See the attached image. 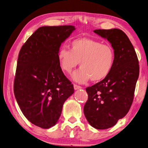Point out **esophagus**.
<instances>
[{
	"instance_id": "obj_1",
	"label": "esophagus",
	"mask_w": 148,
	"mask_h": 148,
	"mask_svg": "<svg viewBox=\"0 0 148 148\" xmlns=\"http://www.w3.org/2000/svg\"><path fill=\"white\" fill-rule=\"evenodd\" d=\"M82 87H81V86H78V85H76V84H74V90H78V89H80V88H82Z\"/></svg>"
}]
</instances>
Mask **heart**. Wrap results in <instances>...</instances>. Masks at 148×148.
Segmentation results:
<instances>
[{
  "label": "heart",
  "instance_id": "b5f03b06",
  "mask_svg": "<svg viewBox=\"0 0 148 148\" xmlns=\"http://www.w3.org/2000/svg\"><path fill=\"white\" fill-rule=\"evenodd\" d=\"M58 60L61 70L66 73H71L79 62L81 68L72 74L75 82L83 83L90 79L100 82L111 73L115 53L109 45L92 39L79 38L71 42V50L60 48Z\"/></svg>",
  "mask_w": 148,
  "mask_h": 148
}]
</instances>
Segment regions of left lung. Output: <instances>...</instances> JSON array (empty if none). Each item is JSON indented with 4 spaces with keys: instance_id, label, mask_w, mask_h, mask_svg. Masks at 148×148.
I'll use <instances>...</instances> for the list:
<instances>
[{
    "instance_id": "1",
    "label": "left lung",
    "mask_w": 148,
    "mask_h": 148,
    "mask_svg": "<svg viewBox=\"0 0 148 148\" xmlns=\"http://www.w3.org/2000/svg\"><path fill=\"white\" fill-rule=\"evenodd\" d=\"M94 32L111 44L115 62L108 76L86 88L88 100L83 112L91 126L106 130L114 126L130 111L139 76V65L133 45L122 30L99 29Z\"/></svg>"
}]
</instances>
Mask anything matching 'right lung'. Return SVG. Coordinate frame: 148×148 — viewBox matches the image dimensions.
<instances>
[{
    "label": "right lung",
    "instance_id": "add662e5",
    "mask_svg": "<svg viewBox=\"0 0 148 148\" xmlns=\"http://www.w3.org/2000/svg\"><path fill=\"white\" fill-rule=\"evenodd\" d=\"M74 26H42L23 45L18 53L14 95L21 111L35 125H55L73 85L60 66L61 43L75 30Z\"/></svg>",
    "mask_w": 148,
    "mask_h": 148
}]
</instances>
